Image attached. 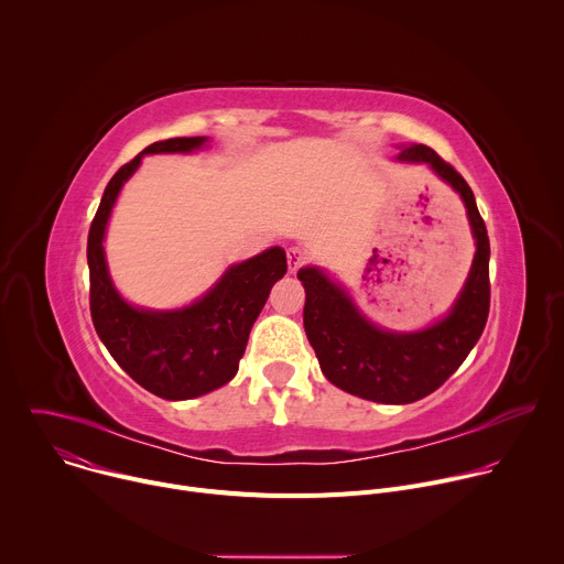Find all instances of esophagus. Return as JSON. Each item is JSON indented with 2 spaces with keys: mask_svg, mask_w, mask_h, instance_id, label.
<instances>
[{
  "mask_svg": "<svg viewBox=\"0 0 564 564\" xmlns=\"http://www.w3.org/2000/svg\"><path fill=\"white\" fill-rule=\"evenodd\" d=\"M285 257H288V268H290V272H296V270L307 261V252H305L303 248H299V246L288 248V250H285Z\"/></svg>",
  "mask_w": 564,
  "mask_h": 564,
  "instance_id": "obj_1",
  "label": "esophagus"
}]
</instances>
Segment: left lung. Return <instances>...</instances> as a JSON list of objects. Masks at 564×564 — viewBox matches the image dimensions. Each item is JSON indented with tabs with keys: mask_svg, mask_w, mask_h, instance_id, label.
I'll return each mask as SVG.
<instances>
[{
	"mask_svg": "<svg viewBox=\"0 0 564 564\" xmlns=\"http://www.w3.org/2000/svg\"><path fill=\"white\" fill-rule=\"evenodd\" d=\"M399 160L429 163L466 205L475 257L451 312L426 330L388 333L372 326L318 268L296 274L305 288L303 326L321 372L337 388L377 404H411L437 390L481 337L491 305L489 234L468 183L426 144L404 147Z\"/></svg>",
	"mask_w": 564,
	"mask_h": 564,
	"instance_id": "left-lung-1",
	"label": "left lung"
}]
</instances>
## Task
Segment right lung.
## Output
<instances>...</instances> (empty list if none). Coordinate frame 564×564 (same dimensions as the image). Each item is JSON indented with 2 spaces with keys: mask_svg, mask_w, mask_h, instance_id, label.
<instances>
[{
  "mask_svg": "<svg viewBox=\"0 0 564 564\" xmlns=\"http://www.w3.org/2000/svg\"><path fill=\"white\" fill-rule=\"evenodd\" d=\"M207 138H170L142 149L109 181L89 229V303L98 337L118 366L144 390L163 399H192L225 386L238 370L250 330L272 285L288 272L285 252L270 248L231 265L196 303L153 312L129 305L111 283L105 231L116 198L147 153H189Z\"/></svg>",
  "mask_w": 564,
  "mask_h": 564,
  "instance_id": "1",
  "label": "right lung"
}]
</instances>
